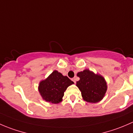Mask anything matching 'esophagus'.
<instances>
[{
  "instance_id": "1",
  "label": "esophagus",
  "mask_w": 133,
  "mask_h": 133,
  "mask_svg": "<svg viewBox=\"0 0 133 133\" xmlns=\"http://www.w3.org/2000/svg\"><path fill=\"white\" fill-rule=\"evenodd\" d=\"M72 80H73V82H74L75 84H76V78H72Z\"/></svg>"
}]
</instances>
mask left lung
Returning <instances> with one entry per match:
<instances>
[{
  "mask_svg": "<svg viewBox=\"0 0 133 133\" xmlns=\"http://www.w3.org/2000/svg\"><path fill=\"white\" fill-rule=\"evenodd\" d=\"M77 76L80 80L76 82V86L81 91L84 100L96 103L103 98L107 91V84L102 76L95 75L88 69L79 72Z\"/></svg>",
  "mask_w": 133,
  "mask_h": 133,
  "instance_id": "8db88e82",
  "label": "left lung"
}]
</instances>
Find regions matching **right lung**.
Listing matches in <instances>:
<instances>
[{"mask_svg": "<svg viewBox=\"0 0 133 133\" xmlns=\"http://www.w3.org/2000/svg\"><path fill=\"white\" fill-rule=\"evenodd\" d=\"M74 84L68 76H63L54 71L45 80L41 82L38 91L42 97L46 102L58 104L62 100L64 92L68 87Z\"/></svg>", "mask_w": 133, "mask_h": 133, "instance_id": "1", "label": "right lung"}]
</instances>
